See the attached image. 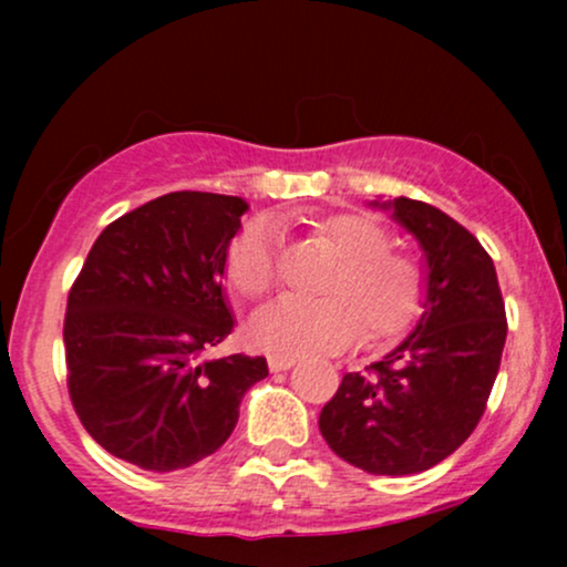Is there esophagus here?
<instances>
[{"mask_svg":"<svg viewBox=\"0 0 567 567\" xmlns=\"http://www.w3.org/2000/svg\"><path fill=\"white\" fill-rule=\"evenodd\" d=\"M296 357H282V354H271L269 357V370L271 373H282V370H290L296 365Z\"/></svg>","mask_w":567,"mask_h":567,"instance_id":"esophagus-1","label":"esophagus"}]
</instances>
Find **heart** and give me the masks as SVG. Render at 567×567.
Instances as JSON below:
<instances>
[{"label": "heart", "instance_id": "b5f03b06", "mask_svg": "<svg viewBox=\"0 0 567 567\" xmlns=\"http://www.w3.org/2000/svg\"><path fill=\"white\" fill-rule=\"evenodd\" d=\"M317 237L333 250L338 269L324 279L322 301L282 298L264 306L247 336L271 354L341 351L365 330L368 343L392 341L421 309V269L389 250V231L373 218L341 213L317 224ZM226 279L243 298H261L277 279V229L252 220L226 250Z\"/></svg>", "mask_w": 567, "mask_h": 567}]
</instances>
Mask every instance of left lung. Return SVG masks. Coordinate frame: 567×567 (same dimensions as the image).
I'll use <instances>...</instances> for the list:
<instances>
[{
	"label": "left lung",
	"mask_w": 567,
	"mask_h": 567,
	"mask_svg": "<svg viewBox=\"0 0 567 567\" xmlns=\"http://www.w3.org/2000/svg\"><path fill=\"white\" fill-rule=\"evenodd\" d=\"M424 252L421 317L396 347L347 373L322 408L336 455L370 474H419L447 458L477 426L506 341L496 266L461 224L408 197H375Z\"/></svg>",
	"instance_id": "8db88e82"
}]
</instances>
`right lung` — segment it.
<instances>
[{"label":"right lung","instance_id":"obj_1","mask_svg":"<svg viewBox=\"0 0 567 567\" xmlns=\"http://www.w3.org/2000/svg\"><path fill=\"white\" fill-rule=\"evenodd\" d=\"M243 197L173 192L109 224L71 288L69 394L103 451L148 472L216 453L264 357H207L234 330L226 250Z\"/></svg>","mask_w":567,"mask_h":567}]
</instances>
